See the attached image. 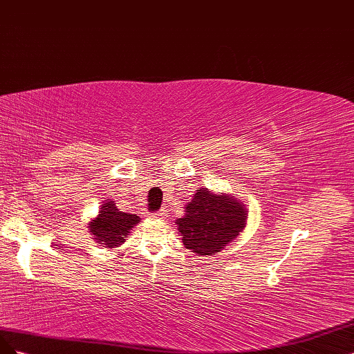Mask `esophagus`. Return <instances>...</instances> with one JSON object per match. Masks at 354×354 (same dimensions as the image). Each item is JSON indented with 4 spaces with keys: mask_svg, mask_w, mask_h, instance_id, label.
I'll return each instance as SVG.
<instances>
[{
    "mask_svg": "<svg viewBox=\"0 0 354 354\" xmlns=\"http://www.w3.org/2000/svg\"><path fill=\"white\" fill-rule=\"evenodd\" d=\"M153 218H157V219H163L166 216V210L165 209H160L158 212H156V214L151 215Z\"/></svg>",
    "mask_w": 354,
    "mask_h": 354,
    "instance_id": "1",
    "label": "esophagus"
}]
</instances>
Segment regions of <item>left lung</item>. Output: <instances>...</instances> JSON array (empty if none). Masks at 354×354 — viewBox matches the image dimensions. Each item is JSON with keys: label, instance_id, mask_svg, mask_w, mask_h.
<instances>
[{"label": "left lung", "instance_id": "obj_1", "mask_svg": "<svg viewBox=\"0 0 354 354\" xmlns=\"http://www.w3.org/2000/svg\"><path fill=\"white\" fill-rule=\"evenodd\" d=\"M246 219L248 210L234 196L200 188L176 224L187 249L197 255H212L237 239L246 227Z\"/></svg>", "mask_w": 354, "mask_h": 354}]
</instances>
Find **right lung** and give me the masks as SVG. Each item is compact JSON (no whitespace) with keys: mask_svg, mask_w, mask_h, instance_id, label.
Masks as SVG:
<instances>
[{"mask_svg":"<svg viewBox=\"0 0 354 354\" xmlns=\"http://www.w3.org/2000/svg\"><path fill=\"white\" fill-rule=\"evenodd\" d=\"M140 218L138 215L124 214L117 209L113 200L104 201L100 206L99 215L88 222L90 234L104 248H118L124 243L130 230L139 224Z\"/></svg>","mask_w":354,"mask_h":354,"instance_id":"obj_1","label":"right lung"}]
</instances>
